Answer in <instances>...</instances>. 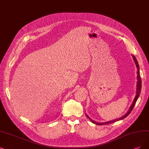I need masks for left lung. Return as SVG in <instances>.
Returning a JSON list of instances; mask_svg holds the SVG:
<instances>
[{
  "label": "left lung",
  "mask_w": 149,
  "mask_h": 149,
  "mask_svg": "<svg viewBox=\"0 0 149 149\" xmlns=\"http://www.w3.org/2000/svg\"><path fill=\"white\" fill-rule=\"evenodd\" d=\"M132 56H133V59H134V61L136 65L137 69V91H136V97H135L134 100V101H133V104H132V105L131 106V107H130V109H129V111H128V112L126 113L125 115H123V116L122 117H121V118H118V119H116V120H112V121H109V122H105V123H98V122H95L94 120H91L88 116L87 115H86L87 118H88L90 120V121H91V122L92 123H95V124L98 125H105V124H109V123H114V122H117V121H118V120H122V119L125 118V117H127L128 115L131 113V112L132 111V110H133V109L134 108V106H135V104H136V101H137V99H138V97H139V95H140V93H141V86H142V85H141L142 81H141V75H140V73H139V64H138V62H137V61L136 57L134 56V55H132Z\"/></svg>",
  "instance_id": "left-lung-1"
}]
</instances>
